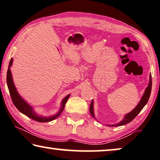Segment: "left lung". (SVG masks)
<instances>
[{
    "label": "left lung",
    "instance_id": "8db88e82",
    "mask_svg": "<svg viewBox=\"0 0 160 160\" xmlns=\"http://www.w3.org/2000/svg\"><path fill=\"white\" fill-rule=\"evenodd\" d=\"M151 91H152V76L150 75L149 76V85L148 87L146 88L144 93H143V96L141 99V100L136 107L133 109V110L130 112L128 114L125 115L124 118L122 119L121 121L119 122L118 123L115 124V125H108V126H122V125H125L126 123H128L131 121H132L137 116V115L141 112V110H142L143 107L146 105V104L147 103L148 100H149V97H150V94H151ZM89 111H90V114L92 115V116L95 118V116H94V102L93 100L92 101L91 105H90L89 107ZM96 119V118H95ZM97 120V119H96Z\"/></svg>",
    "mask_w": 160,
    "mask_h": 160
}]
</instances>
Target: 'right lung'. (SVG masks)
I'll return each mask as SVG.
<instances>
[{
  "label": "right lung",
  "mask_w": 160,
  "mask_h": 160,
  "mask_svg": "<svg viewBox=\"0 0 160 160\" xmlns=\"http://www.w3.org/2000/svg\"><path fill=\"white\" fill-rule=\"evenodd\" d=\"M12 63H13V58H11L10 61V63H9V65H8V71H7L6 81H7V85H8V88L9 90V93H10L11 99H12L13 105L16 106V108H17L18 110H19L21 112L23 113L24 115H27V117L30 118L34 120H36V121L38 122H50V121H52L53 120H55V118H57L58 117L59 115L61 114L62 112L63 111L65 105H66L67 101H68V99L69 98V97H70L71 94H68V95H67L66 97H64L63 99L61 102V108H60L59 111L56 113V114L49 117L39 115L38 114H37V113L34 112L33 108H32L28 102H27L20 96V94H18L17 89H16V87L14 85V83H13L12 75H11V67L12 66Z\"/></svg>",
  "instance_id": "obj_1"
}]
</instances>
